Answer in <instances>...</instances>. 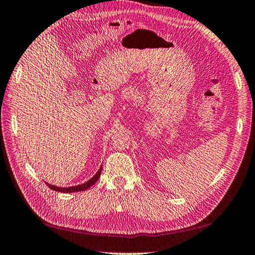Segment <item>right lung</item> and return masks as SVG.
<instances>
[{"label": "right lung", "mask_w": 255, "mask_h": 255, "mask_svg": "<svg viewBox=\"0 0 255 255\" xmlns=\"http://www.w3.org/2000/svg\"><path fill=\"white\" fill-rule=\"evenodd\" d=\"M101 169H103V167L99 168V170L97 171V173H96L94 177L92 179H89L87 182H85L83 184H80V185H75V186H69V188H59V186H55V185H52V184H48L49 188L51 190L53 191H56V192H62V193H71V192H81V191H85L89 189L90 186L94 185L96 182H97L100 174H101Z\"/></svg>", "instance_id": "1"}]
</instances>
